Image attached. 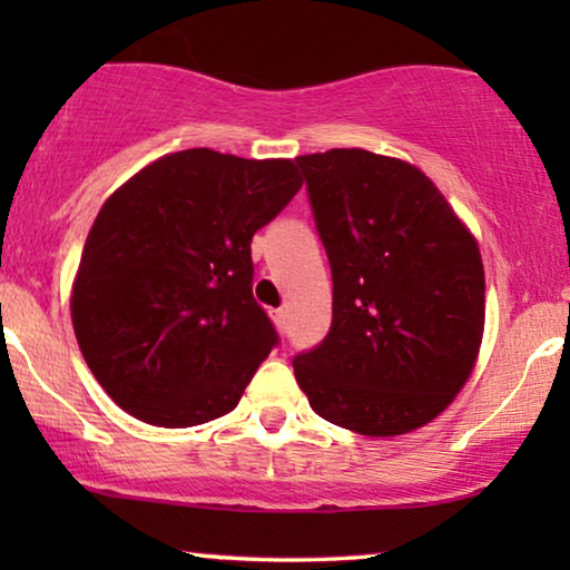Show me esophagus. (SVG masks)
Returning a JSON list of instances; mask_svg holds the SVG:
<instances>
[{"label":"esophagus","mask_w":570,"mask_h":570,"mask_svg":"<svg viewBox=\"0 0 570 570\" xmlns=\"http://www.w3.org/2000/svg\"><path fill=\"white\" fill-rule=\"evenodd\" d=\"M275 324H277V330H285V326H287V311L285 308L275 311Z\"/></svg>","instance_id":"34e87169"}]
</instances>
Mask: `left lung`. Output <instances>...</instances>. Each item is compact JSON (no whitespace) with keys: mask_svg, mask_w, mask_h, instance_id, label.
Returning <instances> with one entry per match:
<instances>
[{"mask_svg":"<svg viewBox=\"0 0 570 570\" xmlns=\"http://www.w3.org/2000/svg\"><path fill=\"white\" fill-rule=\"evenodd\" d=\"M332 267V326L293 361L316 415L371 439L412 433L470 381L485 332L478 238L431 178L361 147L301 155Z\"/></svg>","mask_w":570,"mask_h":570,"instance_id":"1","label":"left lung"}]
</instances>
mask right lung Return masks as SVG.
Listing matches in <instances>:
<instances>
[{"label":"right lung","instance_id":"right-lung-1","mask_svg":"<svg viewBox=\"0 0 570 570\" xmlns=\"http://www.w3.org/2000/svg\"><path fill=\"white\" fill-rule=\"evenodd\" d=\"M301 184L295 160L194 147L104 202L69 311L85 363L124 412L191 428L236 407L277 345L252 295V238Z\"/></svg>","mask_w":570,"mask_h":570}]
</instances>
